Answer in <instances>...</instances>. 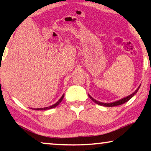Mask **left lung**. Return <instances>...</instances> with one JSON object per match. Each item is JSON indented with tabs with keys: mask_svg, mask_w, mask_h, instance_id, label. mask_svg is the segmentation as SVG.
I'll use <instances>...</instances> for the list:
<instances>
[{
	"mask_svg": "<svg viewBox=\"0 0 151 151\" xmlns=\"http://www.w3.org/2000/svg\"><path fill=\"white\" fill-rule=\"evenodd\" d=\"M139 87H140V86L137 88V90H135V91L133 93L131 94V95H130V96L126 97V98H124L122 99H121V100H119L115 101V102H111V103H103V102H99V101H97V100H95V99L93 98L92 97L90 96V95H88V96H89V98L91 99V100L93 101L95 103H96V104H98L99 105H101V106H108V107L109 106H118V105H121V104H124V103L128 102V101H129L130 99L132 98L134 96H135V95L136 94V93H137L138 91V90H139Z\"/></svg>",
	"mask_w": 151,
	"mask_h": 151,
	"instance_id": "1",
	"label": "left lung"
}]
</instances>
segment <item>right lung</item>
Returning a JSON list of instances; mask_svg holds the SVG:
<instances>
[{
	"instance_id": "obj_1",
	"label": "right lung",
	"mask_w": 151,
	"mask_h": 151,
	"mask_svg": "<svg viewBox=\"0 0 151 151\" xmlns=\"http://www.w3.org/2000/svg\"><path fill=\"white\" fill-rule=\"evenodd\" d=\"M63 98H64V94L63 95V96H62V97L60 98V100L58 101V102L55 103V104H53V105H51V106H47V107H45V108H40V109H34V110H48V109H53V108H55V106H57L61 102H62V100H63Z\"/></svg>"
}]
</instances>
